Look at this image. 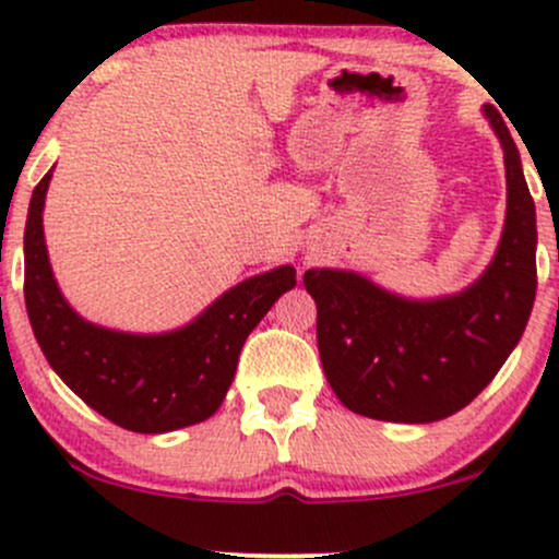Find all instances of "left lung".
<instances>
[{"mask_svg": "<svg viewBox=\"0 0 559 559\" xmlns=\"http://www.w3.org/2000/svg\"><path fill=\"white\" fill-rule=\"evenodd\" d=\"M504 152L507 213L486 271L457 294L413 299L368 275L310 267L318 349L333 394L352 413L433 423L460 413L521 342L536 299V207L502 115L484 105Z\"/></svg>", "mask_w": 559, "mask_h": 559, "instance_id": "left-lung-1", "label": "left lung"}]
</instances>
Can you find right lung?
<instances>
[{
	"label": "right lung",
	"mask_w": 559,
	"mask_h": 559,
	"mask_svg": "<svg viewBox=\"0 0 559 559\" xmlns=\"http://www.w3.org/2000/svg\"><path fill=\"white\" fill-rule=\"evenodd\" d=\"M52 170L34 189L23 236L25 310L47 362L73 394L126 431L168 433L207 420L226 400L247 336L297 286L294 265L230 286L181 329L96 325L62 297L49 262L44 202Z\"/></svg>",
	"instance_id": "right-lung-1"
}]
</instances>
